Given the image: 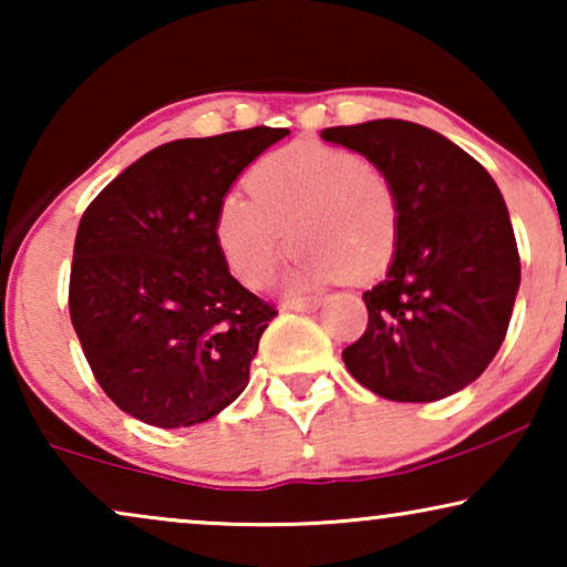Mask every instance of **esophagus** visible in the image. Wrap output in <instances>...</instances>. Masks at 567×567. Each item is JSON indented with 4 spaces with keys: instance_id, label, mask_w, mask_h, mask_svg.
Listing matches in <instances>:
<instances>
[{
    "instance_id": "esophagus-1",
    "label": "esophagus",
    "mask_w": 567,
    "mask_h": 567,
    "mask_svg": "<svg viewBox=\"0 0 567 567\" xmlns=\"http://www.w3.org/2000/svg\"><path fill=\"white\" fill-rule=\"evenodd\" d=\"M320 307V299H286L281 301L284 312H307V309Z\"/></svg>"
}]
</instances>
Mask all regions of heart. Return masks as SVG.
<instances>
[{
	"instance_id": "heart-1",
	"label": "heart",
	"mask_w": 567,
	"mask_h": 567,
	"mask_svg": "<svg viewBox=\"0 0 567 567\" xmlns=\"http://www.w3.org/2000/svg\"><path fill=\"white\" fill-rule=\"evenodd\" d=\"M245 193H227L216 208L214 235L231 274L262 286L299 245L293 286L340 278L371 281L394 258L400 200L390 175L355 152L299 142L266 154L245 175Z\"/></svg>"
}]
</instances>
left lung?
I'll return each mask as SVG.
<instances>
[{
  "mask_svg": "<svg viewBox=\"0 0 567 567\" xmlns=\"http://www.w3.org/2000/svg\"><path fill=\"white\" fill-rule=\"evenodd\" d=\"M382 167L398 190L400 239L384 281L363 293L367 332L343 361L394 402L464 390L506 338L522 262L506 200L487 169L446 136L382 118L322 131Z\"/></svg>",
  "mask_w": 567,
  "mask_h": 567,
  "instance_id": "1",
  "label": "left lung"
}]
</instances>
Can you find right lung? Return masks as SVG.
Listing matches in <instances>:
<instances>
[{
    "mask_svg": "<svg viewBox=\"0 0 567 567\" xmlns=\"http://www.w3.org/2000/svg\"><path fill=\"white\" fill-rule=\"evenodd\" d=\"M289 128L177 138L107 183L74 239L69 315L97 384L123 413L188 429L231 405L278 315L229 274L216 208Z\"/></svg>",
    "mask_w": 567,
    "mask_h": 567,
    "instance_id": "right-lung-1",
    "label": "right lung"
}]
</instances>
